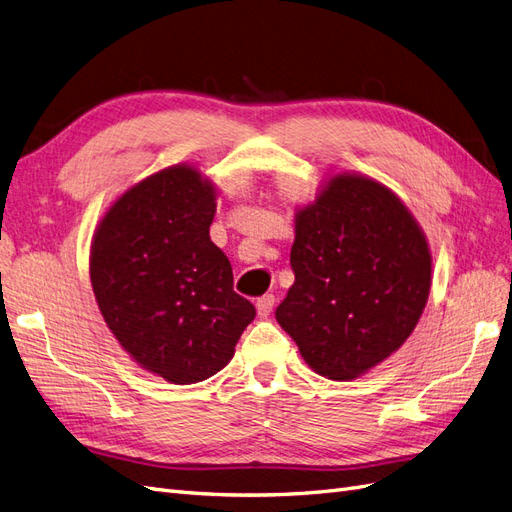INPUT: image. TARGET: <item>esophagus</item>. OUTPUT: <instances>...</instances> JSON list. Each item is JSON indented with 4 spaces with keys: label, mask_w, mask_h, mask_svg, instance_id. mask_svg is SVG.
<instances>
[{
    "label": "esophagus",
    "mask_w": 512,
    "mask_h": 512,
    "mask_svg": "<svg viewBox=\"0 0 512 512\" xmlns=\"http://www.w3.org/2000/svg\"><path fill=\"white\" fill-rule=\"evenodd\" d=\"M273 303H275V297H273V294H265V297H260V299L256 301L258 316H260V318H267V316L271 314Z\"/></svg>",
    "instance_id": "obj_1"
}]
</instances>
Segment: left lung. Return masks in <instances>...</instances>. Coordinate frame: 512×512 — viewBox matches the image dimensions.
<instances>
[{"mask_svg": "<svg viewBox=\"0 0 512 512\" xmlns=\"http://www.w3.org/2000/svg\"><path fill=\"white\" fill-rule=\"evenodd\" d=\"M294 284L275 309L305 363L354 380L399 350L431 288L421 226L386 185L335 175L294 215Z\"/></svg>", "mask_w": 512, "mask_h": 512, "instance_id": "1", "label": "left lung"}]
</instances>
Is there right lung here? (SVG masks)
Instances as JSON below:
<instances>
[{
    "mask_svg": "<svg viewBox=\"0 0 512 512\" xmlns=\"http://www.w3.org/2000/svg\"><path fill=\"white\" fill-rule=\"evenodd\" d=\"M213 215V183L177 164L121 194L91 241L89 277L106 327L138 365L173 384L218 374L256 316L209 237Z\"/></svg>",
    "mask_w": 512,
    "mask_h": 512,
    "instance_id": "1",
    "label": "right lung"
}]
</instances>
